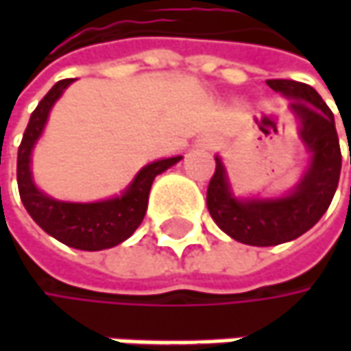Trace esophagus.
<instances>
[{
    "instance_id": "esophagus-1",
    "label": "esophagus",
    "mask_w": 351,
    "mask_h": 351,
    "mask_svg": "<svg viewBox=\"0 0 351 351\" xmlns=\"http://www.w3.org/2000/svg\"><path fill=\"white\" fill-rule=\"evenodd\" d=\"M199 146H203V148H209L210 144H209V141H207V138H199Z\"/></svg>"
}]
</instances>
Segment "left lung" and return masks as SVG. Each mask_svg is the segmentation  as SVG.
<instances>
[{"mask_svg": "<svg viewBox=\"0 0 351 351\" xmlns=\"http://www.w3.org/2000/svg\"><path fill=\"white\" fill-rule=\"evenodd\" d=\"M267 86L291 101L299 138L311 158L289 193L236 197L221 156H215L217 168L207 189L210 217L223 232L248 246H277L311 230L330 207L342 169L334 115L317 89L295 80H267Z\"/></svg>", "mask_w": 351, "mask_h": 351, "instance_id": "8db88e82", "label": "left lung"}]
</instances>
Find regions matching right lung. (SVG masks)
Masks as SVG:
<instances>
[{
  "label": "right lung",
  "mask_w": 351,
  "mask_h": 351,
  "mask_svg": "<svg viewBox=\"0 0 351 351\" xmlns=\"http://www.w3.org/2000/svg\"><path fill=\"white\" fill-rule=\"evenodd\" d=\"M72 82L74 80H62L54 84L29 119L17 154V185L25 209L47 234L60 240L62 244L70 248L97 252L113 248L132 236L146 215L148 195L154 178L178 164L182 156L162 158L146 164L134 176V180L128 183L127 189L111 199L95 203H70L43 193L34 185L31 156L34 144L47 127L50 109Z\"/></svg>",
  "instance_id": "1"
}]
</instances>
